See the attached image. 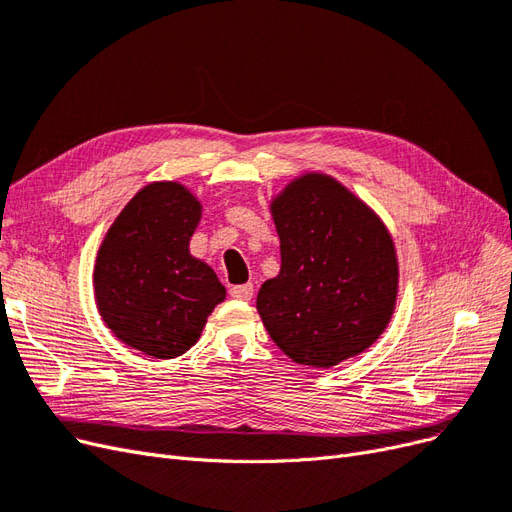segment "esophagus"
<instances>
[{
    "mask_svg": "<svg viewBox=\"0 0 512 512\" xmlns=\"http://www.w3.org/2000/svg\"><path fill=\"white\" fill-rule=\"evenodd\" d=\"M229 295H232L234 300H240V302H249L253 298V285L246 283V285H236L229 289Z\"/></svg>",
    "mask_w": 512,
    "mask_h": 512,
    "instance_id": "34e87169",
    "label": "esophagus"
}]
</instances>
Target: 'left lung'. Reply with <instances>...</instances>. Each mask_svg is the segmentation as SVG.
<instances>
[{"mask_svg":"<svg viewBox=\"0 0 512 512\" xmlns=\"http://www.w3.org/2000/svg\"><path fill=\"white\" fill-rule=\"evenodd\" d=\"M280 272L257 293L270 338L295 364L332 368L381 338L398 300L385 223L336 178L310 172L272 204Z\"/></svg>","mask_w":512,"mask_h":512,"instance_id":"left-lung-1","label":"left lung"}]
</instances>
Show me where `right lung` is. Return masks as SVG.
<instances>
[{"label":"right lung","instance_id":"add662e5","mask_svg":"<svg viewBox=\"0 0 512 512\" xmlns=\"http://www.w3.org/2000/svg\"><path fill=\"white\" fill-rule=\"evenodd\" d=\"M200 219L202 204L185 185L151 183L131 197L97 251V310L114 336L148 357L187 353L225 300L214 270L189 253Z\"/></svg>","mask_w":512,"mask_h":512}]
</instances>
